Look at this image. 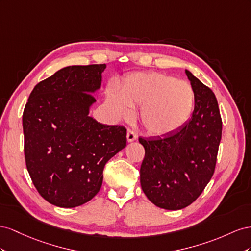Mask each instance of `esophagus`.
I'll use <instances>...</instances> for the list:
<instances>
[{"mask_svg": "<svg viewBox=\"0 0 251 251\" xmlns=\"http://www.w3.org/2000/svg\"><path fill=\"white\" fill-rule=\"evenodd\" d=\"M137 140V134L134 133V131H132V130H128L127 131V141L128 142H133V141H135Z\"/></svg>", "mask_w": 251, "mask_h": 251, "instance_id": "esophagus-1", "label": "esophagus"}]
</instances>
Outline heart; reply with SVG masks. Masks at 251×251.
I'll list each match as a JSON object with an SVG mask.
<instances>
[{
  "label": "heart",
  "instance_id": "obj_1",
  "mask_svg": "<svg viewBox=\"0 0 251 251\" xmlns=\"http://www.w3.org/2000/svg\"><path fill=\"white\" fill-rule=\"evenodd\" d=\"M195 91L183 80L161 73L128 75L118 90L110 88L106 101L114 116L128 118L140 106L139 119L149 134H173L187 123L195 109Z\"/></svg>",
  "mask_w": 251,
  "mask_h": 251
}]
</instances>
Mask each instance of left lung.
Segmentation results:
<instances>
[{"instance_id": "8db88e82", "label": "left lung", "mask_w": 251, "mask_h": 251, "mask_svg": "<svg viewBox=\"0 0 251 251\" xmlns=\"http://www.w3.org/2000/svg\"><path fill=\"white\" fill-rule=\"evenodd\" d=\"M185 73L196 98L191 119L173 134L139 138L145 148L142 189L150 202L167 210L185 208L203 192L214 173L222 137L216 96L189 70Z\"/></svg>"}]
</instances>
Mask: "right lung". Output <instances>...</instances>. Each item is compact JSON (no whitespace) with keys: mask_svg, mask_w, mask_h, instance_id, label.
<instances>
[{"mask_svg":"<svg viewBox=\"0 0 251 251\" xmlns=\"http://www.w3.org/2000/svg\"><path fill=\"white\" fill-rule=\"evenodd\" d=\"M105 64L67 66L35 85L23 112L24 152L50 204L81 206L101 189L105 164L126 146V128L89 116Z\"/></svg>","mask_w":251,"mask_h":251,"instance_id":"add662e5","label":"right lung"}]
</instances>
